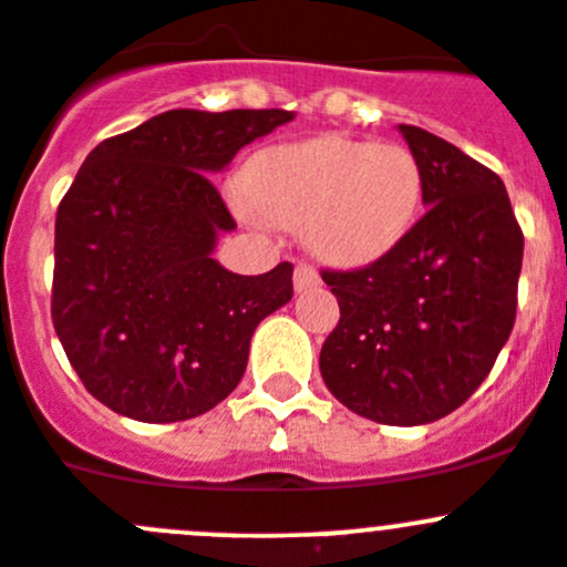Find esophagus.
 Segmentation results:
<instances>
[{
	"mask_svg": "<svg viewBox=\"0 0 567 567\" xmlns=\"http://www.w3.org/2000/svg\"><path fill=\"white\" fill-rule=\"evenodd\" d=\"M317 284H320L317 269L311 267V264L300 261L298 267H295V289H298V292H309V289H315Z\"/></svg>",
	"mask_w": 567,
	"mask_h": 567,
	"instance_id": "esophagus-1",
	"label": "esophagus"
}]
</instances>
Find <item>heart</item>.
Here are the masks:
<instances>
[{
    "instance_id": "heart-1",
    "label": "heart",
    "mask_w": 567,
    "mask_h": 567,
    "mask_svg": "<svg viewBox=\"0 0 567 567\" xmlns=\"http://www.w3.org/2000/svg\"><path fill=\"white\" fill-rule=\"evenodd\" d=\"M420 199L423 169L409 147L322 136L256 155L241 206L256 219L303 228L322 261L361 267L409 234Z\"/></svg>"
}]
</instances>
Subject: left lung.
<instances>
[{
    "label": "left lung",
    "instance_id": "8db88e82",
    "mask_svg": "<svg viewBox=\"0 0 567 567\" xmlns=\"http://www.w3.org/2000/svg\"><path fill=\"white\" fill-rule=\"evenodd\" d=\"M398 131L417 155L429 208L379 261L322 269L339 322L320 373L350 412L423 425L460 409L509 339L523 230L493 169L423 127Z\"/></svg>",
    "mask_w": 567,
    "mask_h": 567
}]
</instances>
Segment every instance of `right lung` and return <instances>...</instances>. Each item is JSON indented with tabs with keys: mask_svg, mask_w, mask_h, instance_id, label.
<instances>
[{
	"mask_svg": "<svg viewBox=\"0 0 567 567\" xmlns=\"http://www.w3.org/2000/svg\"><path fill=\"white\" fill-rule=\"evenodd\" d=\"M292 111H166L89 153L55 217L52 322L85 390L116 414L177 423L217 406L258 322L292 300V264L228 272L234 230L208 175Z\"/></svg>",
	"mask_w": 567,
	"mask_h": 567,
	"instance_id": "right-lung-1",
	"label": "right lung"
}]
</instances>
